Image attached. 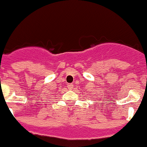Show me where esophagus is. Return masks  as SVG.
Here are the masks:
<instances>
[{"label":"esophagus","mask_w":147,"mask_h":147,"mask_svg":"<svg viewBox=\"0 0 147 147\" xmlns=\"http://www.w3.org/2000/svg\"><path fill=\"white\" fill-rule=\"evenodd\" d=\"M67 87H68L69 89H72L74 87V85L73 84H71V83L67 84Z\"/></svg>","instance_id":"34e87169"}]
</instances>
